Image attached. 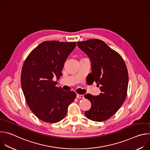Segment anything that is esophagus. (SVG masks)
Wrapping results in <instances>:
<instances>
[{"instance_id":"1","label":"esophagus","mask_w":150,"mask_h":150,"mask_svg":"<svg viewBox=\"0 0 150 150\" xmlns=\"http://www.w3.org/2000/svg\"><path fill=\"white\" fill-rule=\"evenodd\" d=\"M76 97H77V98H82V99H83V98H84V96H83V95H81V94H77Z\"/></svg>"}]
</instances>
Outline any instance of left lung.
Segmentation results:
<instances>
[{
    "instance_id": "left-lung-1",
    "label": "left lung",
    "mask_w": 150,
    "mask_h": 150,
    "mask_svg": "<svg viewBox=\"0 0 150 150\" xmlns=\"http://www.w3.org/2000/svg\"><path fill=\"white\" fill-rule=\"evenodd\" d=\"M77 45L91 61V77L101 93L85 98L91 103V109L85 112L88 119L102 122L114 115L124 103L128 85L127 69L122 57L98 39L78 41Z\"/></svg>"
}]
</instances>
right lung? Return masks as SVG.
<instances>
[{
  "mask_svg": "<svg viewBox=\"0 0 150 150\" xmlns=\"http://www.w3.org/2000/svg\"><path fill=\"white\" fill-rule=\"evenodd\" d=\"M76 42L45 41L26 58L21 75V87L30 110L41 120L57 123L67 113L76 94L65 91L53 80L62 75L64 63Z\"/></svg>",
  "mask_w": 150,
  "mask_h": 150,
  "instance_id": "obj_1",
  "label": "right lung"
}]
</instances>
